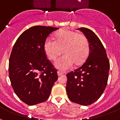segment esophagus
<instances>
[{
	"label": "esophagus",
	"instance_id": "obj_1",
	"mask_svg": "<svg viewBox=\"0 0 120 120\" xmlns=\"http://www.w3.org/2000/svg\"><path fill=\"white\" fill-rule=\"evenodd\" d=\"M63 74V72H60V71H58V72H57V74H58V76H60V75H62V74Z\"/></svg>",
	"mask_w": 120,
	"mask_h": 120
}]
</instances>
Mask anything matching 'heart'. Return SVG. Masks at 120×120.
<instances>
[{
    "mask_svg": "<svg viewBox=\"0 0 120 120\" xmlns=\"http://www.w3.org/2000/svg\"><path fill=\"white\" fill-rule=\"evenodd\" d=\"M46 55L50 60H55L62 53L64 55L57 59L54 66L61 71H66L76 65L82 64L88 56L89 42L85 35L75 31L64 29L58 32L55 40L48 38L44 45Z\"/></svg>",
    "mask_w": 120,
    "mask_h": 120,
    "instance_id": "b5f03b06",
    "label": "heart"
}]
</instances>
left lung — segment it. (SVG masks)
Listing matches in <instances>:
<instances>
[{"label": "left lung", "mask_w": 120, "mask_h": 120, "mask_svg": "<svg viewBox=\"0 0 120 120\" xmlns=\"http://www.w3.org/2000/svg\"><path fill=\"white\" fill-rule=\"evenodd\" d=\"M89 42L86 62L74 71L66 74V90L69 99L82 105H88L99 99L106 87L110 63L101 41L92 30L78 29Z\"/></svg>", "instance_id": "8db88e82"}]
</instances>
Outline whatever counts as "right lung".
Instances as JSON below:
<instances>
[{
  "instance_id": "add662e5",
  "label": "right lung",
  "mask_w": 120,
  "mask_h": 120,
  "mask_svg": "<svg viewBox=\"0 0 120 120\" xmlns=\"http://www.w3.org/2000/svg\"><path fill=\"white\" fill-rule=\"evenodd\" d=\"M58 28L37 26L24 31L14 45L9 60V77L18 97L34 105L46 101L58 79L57 69L47 59L44 45Z\"/></svg>"
}]
</instances>
